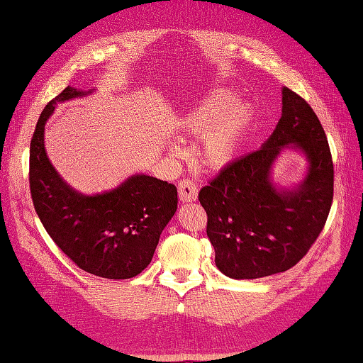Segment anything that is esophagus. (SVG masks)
Listing matches in <instances>:
<instances>
[{
    "label": "esophagus",
    "instance_id": "1",
    "mask_svg": "<svg viewBox=\"0 0 363 363\" xmlns=\"http://www.w3.org/2000/svg\"><path fill=\"white\" fill-rule=\"evenodd\" d=\"M179 196L182 202H194L197 199V186L191 180L183 179L179 183Z\"/></svg>",
    "mask_w": 363,
    "mask_h": 363
}]
</instances>
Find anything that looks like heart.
Listing matches in <instances>:
<instances>
[{"mask_svg":"<svg viewBox=\"0 0 363 363\" xmlns=\"http://www.w3.org/2000/svg\"><path fill=\"white\" fill-rule=\"evenodd\" d=\"M237 96L224 88L210 91L183 117V128L191 134L203 135L201 158L208 167H223L235 158L252 120L250 104H235ZM233 108L230 109V107Z\"/></svg>","mask_w":363,"mask_h":363,"instance_id":"heart-1","label":"heart"}]
</instances>
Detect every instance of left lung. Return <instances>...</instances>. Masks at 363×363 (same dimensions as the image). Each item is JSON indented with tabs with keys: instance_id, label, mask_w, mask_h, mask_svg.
<instances>
[{
	"instance_id": "left-lung-1",
	"label": "left lung",
	"mask_w": 363,
	"mask_h": 363,
	"mask_svg": "<svg viewBox=\"0 0 363 363\" xmlns=\"http://www.w3.org/2000/svg\"><path fill=\"white\" fill-rule=\"evenodd\" d=\"M311 162L294 191L269 182L271 164L284 146ZM207 235L225 277L255 279L296 265L323 232L333 201V161L324 128L302 96L283 88V113L264 145L220 170L199 191Z\"/></svg>"
}]
</instances>
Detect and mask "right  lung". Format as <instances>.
Instances as JSON below:
<instances>
[{
    "label": "right lung",
    "instance_id": "right-lung-1",
    "mask_svg": "<svg viewBox=\"0 0 363 363\" xmlns=\"http://www.w3.org/2000/svg\"><path fill=\"white\" fill-rule=\"evenodd\" d=\"M85 94L66 86L40 113L30 145L31 199L47 234L79 269L128 279L152 262L179 197L175 184L148 175L129 177L96 196L80 194L63 182L47 158L44 126L58 102Z\"/></svg>",
    "mask_w": 363,
    "mask_h": 363
}]
</instances>
